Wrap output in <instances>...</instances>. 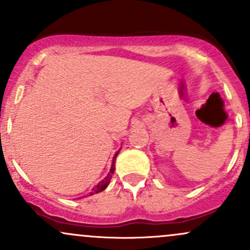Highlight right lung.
<instances>
[{"mask_svg": "<svg viewBox=\"0 0 250 250\" xmlns=\"http://www.w3.org/2000/svg\"><path fill=\"white\" fill-rule=\"evenodd\" d=\"M119 151H120V150H119ZM119 151H117V153L115 154V156H114V159H113V165H111V168H110V171H109V174L107 175V176H105L104 180L101 181V182H100L99 185L96 186V187L93 188V191H91L90 195H94V194L100 193V191L104 190V189L107 188V186L109 185V182H110V180H111V174H114V170H115V159H116L117 154H119Z\"/></svg>", "mask_w": 250, "mask_h": 250, "instance_id": "obj_1", "label": "right lung"}]
</instances>
